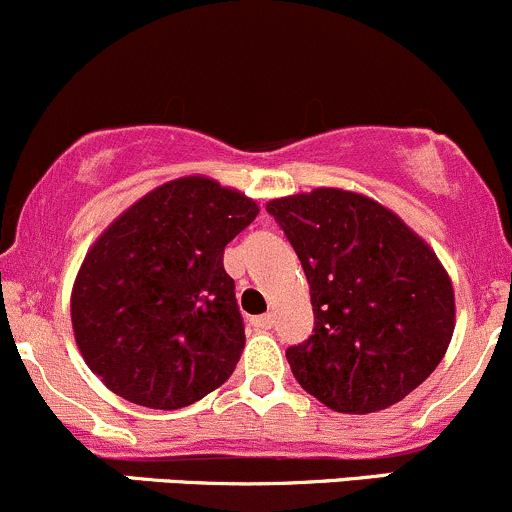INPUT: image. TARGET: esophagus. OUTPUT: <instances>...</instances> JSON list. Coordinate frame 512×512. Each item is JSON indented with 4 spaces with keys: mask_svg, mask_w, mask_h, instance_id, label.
Returning <instances> with one entry per match:
<instances>
[{
    "mask_svg": "<svg viewBox=\"0 0 512 512\" xmlns=\"http://www.w3.org/2000/svg\"><path fill=\"white\" fill-rule=\"evenodd\" d=\"M250 324L255 329H272V324H275V317H272V314H262V317H252Z\"/></svg>",
    "mask_w": 512,
    "mask_h": 512,
    "instance_id": "esophagus-1",
    "label": "esophagus"
}]
</instances>
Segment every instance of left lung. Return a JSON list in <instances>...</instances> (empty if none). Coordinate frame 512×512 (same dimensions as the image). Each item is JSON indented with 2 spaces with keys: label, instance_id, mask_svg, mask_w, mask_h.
Returning <instances> with one entry per match:
<instances>
[{
  "label": "left lung",
  "instance_id": "8db88e82",
  "mask_svg": "<svg viewBox=\"0 0 512 512\" xmlns=\"http://www.w3.org/2000/svg\"><path fill=\"white\" fill-rule=\"evenodd\" d=\"M267 213L312 297V337L287 349L299 386L334 411L371 414L423 384L456 322L436 252L384 205L347 190L270 200Z\"/></svg>",
  "mask_w": 512,
  "mask_h": 512
}]
</instances>
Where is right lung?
Returning <instances> with one entry per match:
<instances>
[{
	"label": "right lung",
	"instance_id": "right-lung-1",
	"mask_svg": "<svg viewBox=\"0 0 512 512\" xmlns=\"http://www.w3.org/2000/svg\"><path fill=\"white\" fill-rule=\"evenodd\" d=\"M257 205L208 178L160 185L128 208L81 265L76 344L98 379L148 409H183L230 379L245 347L225 245Z\"/></svg>",
	"mask_w": 512,
	"mask_h": 512
}]
</instances>
